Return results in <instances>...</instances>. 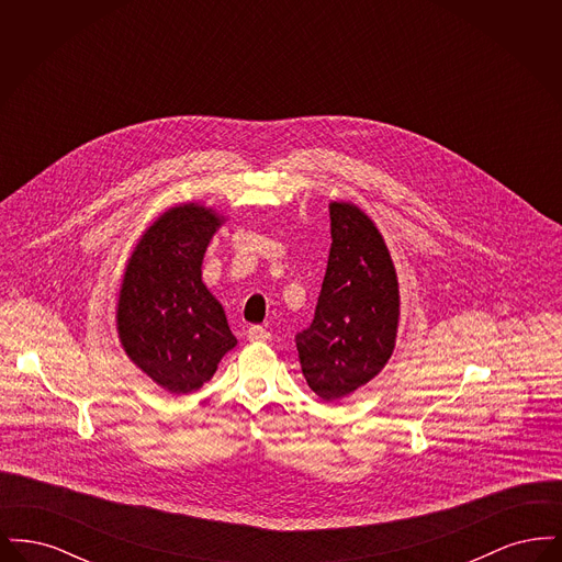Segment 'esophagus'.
Masks as SVG:
<instances>
[{
  "label": "esophagus",
  "mask_w": 562,
  "mask_h": 562,
  "mask_svg": "<svg viewBox=\"0 0 562 562\" xmlns=\"http://www.w3.org/2000/svg\"><path fill=\"white\" fill-rule=\"evenodd\" d=\"M248 339L250 341H269L271 339V333H269L268 328H263V326H250L248 328Z\"/></svg>",
  "instance_id": "34e87169"
}]
</instances>
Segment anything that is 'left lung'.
<instances>
[{
    "instance_id": "obj_1",
    "label": "left lung",
    "mask_w": 562,
    "mask_h": 562,
    "mask_svg": "<svg viewBox=\"0 0 562 562\" xmlns=\"http://www.w3.org/2000/svg\"><path fill=\"white\" fill-rule=\"evenodd\" d=\"M330 252L312 324L296 335L301 371L322 401H341L387 364L401 318L396 268L373 221L330 202Z\"/></svg>"
}]
</instances>
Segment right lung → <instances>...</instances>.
<instances>
[{
  "instance_id": "obj_1",
  "label": "right lung",
  "mask_w": 562,
  "mask_h": 562,
  "mask_svg": "<svg viewBox=\"0 0 562 562\" xmlns=\"http://www.w3.org/2000/svg\"><path fill=\"white\" fill-rule=\"evenodd\" d=\"M225 218L200 204L160 214L140 236L117 299V335L134 364L170 394L202 387L236 348L202 261Z\"/></svg>"
}]
</instances>
